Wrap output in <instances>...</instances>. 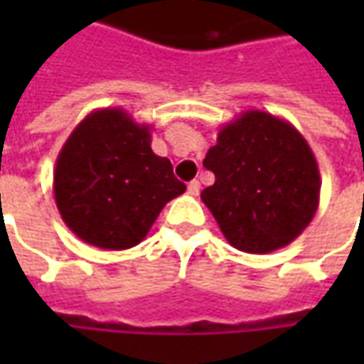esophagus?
Instances as JSON below:
<instances>
[{
	"label": "esophagus",
	"mask_w": 364,
	"mask_h": 364,
	"mask_svg": "<svg viewBox=\"0 0 364 364\" xmlns=\"http://www.w3.org/2000/svg\"><path fill=\"white\" fill-rule=\"evenodd\" d=\"M198 192H200V182L198 180H192L188 184V194L192 196H198Z\"/></svg>",
	"instance_id": "1"
}]
</instances>
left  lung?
<instances>
[{"label": "left lung", "mask_w": 364, "mask_h": 364, "mask_svg": "<svg viewBox=\"0 0 364 364\" xmlns=\"http://www.w3.org/2000/svg\"><path fill=\"white\" fill-rule=\"evenodd\" d=\"M203 164L215 184L200 198L239 251L286 247L318 210L322 182L314 154L289 121L272 113L253 109L223 125Z\"/></svg>", "instance_id": "8db88e82"}]
</instances>
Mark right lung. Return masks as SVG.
Listing matches in <instances>:
<instances>
[{
  "instance_id": "obj_1",
  "label": "right lung",
  "mask_w": 364,
  "mask_h": 364,
  "mask_svg": "<svg viewBox=\"0 0 364 364\" xmlns=\"http://www.w3.org/2000/svg\"><path fill=\"white\" fill-rule=\"evenodd\" d=\"M151 125L119 107L89 113L56 158L54 198L80 241L121 251L141 243L161 208L186 186L151 151Z\"/></svg>"
}]
</instances>
